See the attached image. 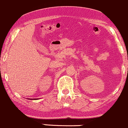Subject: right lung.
<instances>
[{
	"label": "right lung",
	"mask_w": 128,
	"mask_h": 128,
	"mask_svg": "<svg viewBox=\"0 0 128 128\" xmlns=\"http://www.w3.org/2000/svg\"><path fill=\"white\" fill-rule=\"evenodd\" d=\"M30 100H37V99H30Z\"/></svg>",
	"instance_id": "1"
}]
</instances>
